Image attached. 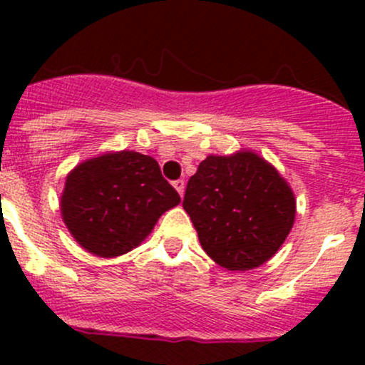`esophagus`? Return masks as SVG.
<instances>
[{"mask_svg":"<svg viewBox=\"0 0 365 365\" xmlns=\"http://www.w3.org/2000/svg\"><path fill=\"white\" fill-rule=\"evenodd\" d=\"M173 187L178 190L180 196H183V192H185V182H183V180H176V182H173Z\"/></svg>","mask_w":365,"mask_h":365,"instance_id":"1","label":"esophagus"}]
</instances>
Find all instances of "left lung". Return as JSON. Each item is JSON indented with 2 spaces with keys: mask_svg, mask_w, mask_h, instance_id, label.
I'll return each mask as SVG.
<instances>
[{
  "mask_svg": "<svg viewBox=\"0 0 365 365\" xmlns=\"http://www.w3.org/2000/svg\"><path fill=\"white\" fill-rule=\"evenodd\" d=\"M189 213L203 251L233 272L267 263L292 231L297 200L277 169L254 153L208 155L187 183Z\"/></svg>",
  "mask_w": 365,
  "mask_h": 365,
  "instance_id": "8db88e82",
  "label": "left lung"
}]
</instances>
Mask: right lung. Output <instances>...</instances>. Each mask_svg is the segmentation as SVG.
<instances>
[{
	"instance_id": "add662e5",
	"label": "right lung",
	"mask_w": 365,
	"mask_h": 365,
	"mask_svg": "<svg viewBox=\"0 0 365 365\" xmlns=\"http://www.w3.org/2000/svg\"><path fill=\"white\" fill-rule=\"evenodd\" d=\"M180 205L153 157L121 150L81 162L67 175L61 219L84 251L116 257L138 247L157 220Z\"/></svg>"
}]
</instances>
